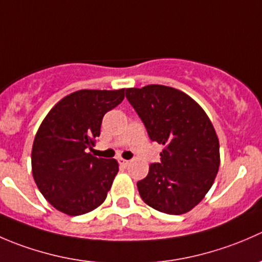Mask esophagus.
I'll list each match as a JSON object with an SVG mask.
<instances>
[{
	"label": "esophagus",
	"instance_id": "obj_1",
	"mask_svg": "<svg viewBox=\"0 0 262 262\" xmlns=\"http://www.w3.org/2000/svg\"><path fill=\"white\" fill-rule=\"evenodd\" d=\"M119 165L120 166H123V167H126V166H129V161L128 160H124V158H119Z\"/></svg>",
	"mask_w": 262,
	"mask_h": 262
}]
</instances>
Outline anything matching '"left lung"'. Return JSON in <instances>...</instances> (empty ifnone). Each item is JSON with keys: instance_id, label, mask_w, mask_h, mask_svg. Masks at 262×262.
Segmentation results:
<instances>
[{"instance_id": "8db88e82", "label": "left lung", "mask_w": 262, "mask_h": 262, "mask_svg": "<svg viewBox=\"0 0 262 262\" xmlns=\"http://www.w3.org/2000/svg\"><path fill=\"white\" fill-rule=\"evenodd\" d=\"M125 96L149 138L163 146L161 162L137 184L142 200L166 214L190 212L209 191L221 163L209 116L189 95L163 84L126 89Z\"/></svg>"}]
</instances>
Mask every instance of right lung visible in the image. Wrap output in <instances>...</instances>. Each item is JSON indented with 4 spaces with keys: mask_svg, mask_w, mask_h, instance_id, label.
I'll use <instances>...</instances> for the list:
<instances>
[{
    "mask_svg": "<svg viewBox=\"0 0 262 262\" xmlns=\"http://www.w3.org/2000/svg\"><path fill=\"white\" fill-rule=\"evenodd\" d=\"M120 90H80L58 101L41 121L31 149L36 186L50 205L81 215L105 202L119 171L114 158L87 153L100 136L102 118L124 99Z\"/></svg>",
    "mask_w": 262,
    "mask_h": 262,
    "instance_id": "add662e5",
    "label": "right lung"
}]
</instances>
